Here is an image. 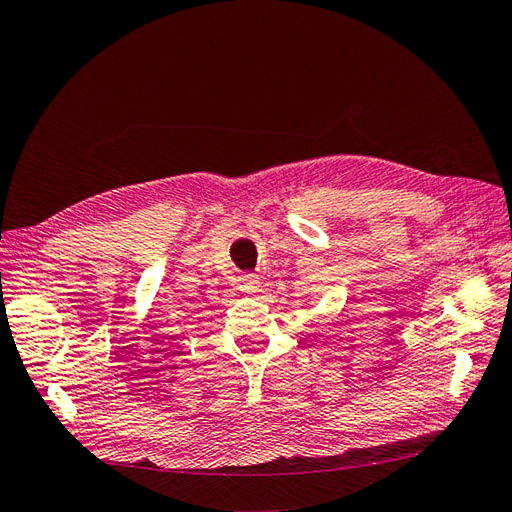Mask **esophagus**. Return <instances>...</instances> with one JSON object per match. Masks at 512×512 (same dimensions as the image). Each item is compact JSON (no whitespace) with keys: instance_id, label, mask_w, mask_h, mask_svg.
Segmentation results:
<instances>
[{"instance_id":"34e87169","label":"esophagus","mask_w":512,"mask_h":512,"mask_svg":"<svg viewBox=\"0 0 512 512\" xmlns=\"http://www.w3.org/2000/svg\"><path fill=\"white\" fill-rule=\"evenodd\" d=\"M239 282H241V288L247 290V292H256L258 286H260L258 275H254V273H243V275L239 277Z\"/></svg>"}]
</instances>
